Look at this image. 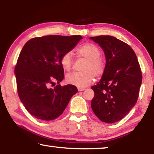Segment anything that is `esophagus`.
<instances>
[{
    "mask_svg": "<svg viewBox=\"0 0 154 154\" xmlns=\"http://www.w3.org/2000/svg\"><path fill=\"white\" fill-rule=\"evenodd\" d=\"M85 89V88H78V91H79V92H82V91H83Z\"/></svg>",
    "mask_w": 154,
    "mask_h": 154,
    "instance_id": "obj_1",
    "label": "esophagus"
}]
</instances>
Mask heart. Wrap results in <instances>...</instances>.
Here are the masks:
<instances>
[{
  "label": "heart",
  "instance_id": "1",
  "mask_svg": "<svg viewBox=\"0 0 154 154\" xmlns=\"http://www.w3.org/2000/svg\"><path fill=\"white\" fill-rule=\"evenodd\" d=\"M78 57L87 60L82 71L69 74L66 77V82L69 84L79 88H84L90 85L96 77H100L105 74L106 63L101 58V51L97 46L93 43H87L81 45L76 50ZM73 63L71 51H66L60 58V64L65 71H70Z\"/></svg>",
  "mask_w": 154,
  "mask_h": 154
}]
</instances>
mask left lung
<instances>
[{
	"label": "left lung",
	"instance_id": "obj_1",
	"mask_svg": "<svg viewBox=\"0 0 154 154\" xmlns=\"http://www.w3.org/2000/svg\"><path fill=\"white\" fill-rule=\"evenodd\" d=\"M105 51V74L92 89L94 113L100 121L114 123L124 118L135 105L142 82V72L130 46L112 36L90 37Z\"/></svg>",
	"mask_w": 154,
	"mask_h": 154
}]
</instances>
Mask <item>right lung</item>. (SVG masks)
<instances>
[{
  "label": "right lung",
  "instance_id": "add662e5",
  "mask_svg": "<svg viewBox=\"0 0 154 154\" xmlns=\"http://www.w3.org/2000/svg\"><path fill=\"white\" fill-rule=\"evenodd\" d=\"M82 37L48 35L31 38L21 51L15 67L21 102L36 118L50 121L61 116L77 92L73 85L59 84L64 77L60 58ZM58 83L53 88L50 85Z\"/></svg>",
  "mask_w": 154,
  "mask_h": 154
}]
</instances>
